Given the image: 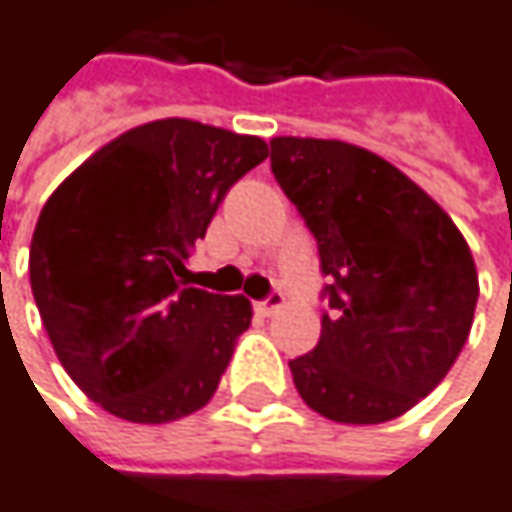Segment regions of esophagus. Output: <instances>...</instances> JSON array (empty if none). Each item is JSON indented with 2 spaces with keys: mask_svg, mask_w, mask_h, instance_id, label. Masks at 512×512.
<instances>
[{
  "mask_svg": "<svg viewBox=\"0 0 512 512\" xmlns=\"http://www.w3.org/2000/svg\"><path fill=\"white\" fill-rule=\"evenodd\" d=\"M281 305H284V293H269L266 299H257L255 311L260 317H272Z\"/></svg>",
  "mask_w": 512,
  "mask_h": 512,
  "instance_id": "1",
  "label": "esophagus"
}]
</instances>
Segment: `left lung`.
<instances>
[{"label": "left lung", "mask_w": 512, "mask_h": 512, "mask_svg": "<svg viewBox=\"0 0 512 512\" xmlns=\"http://www.w3.org/2000/svg\"><path fill=\"white\" fill-rule=\"evenodd\" d=\"M269 162L329 278L320 341L290 361L296 391L341 424L409 412L471 332L480 287L460 228L400 168L356 145L278 136Z\"/></svg>", "instance_id": "8db88e82"}]
</instances>
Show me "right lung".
I'll list each match as a JSON object with an SVG mask.
<instances>
[{
  "instance_id": "obj_1",
  "label": "right lung",
  "mask_w": 512,
  "mask_h": 512,
  "mask_svg": "<svg viewBox=\"0 0 512 512\" xmlns=\"http://www.w3.org/2000/svg\"><path fill=\"white\" fill-rule=\"evenodd\" d=\"M266 156L257 136L151 121L88 156L44 204L32 293L61 367L106 412L168 424L219 388L252 302L189 287L186 260Z\"/></svg>"
}]
</instances>
